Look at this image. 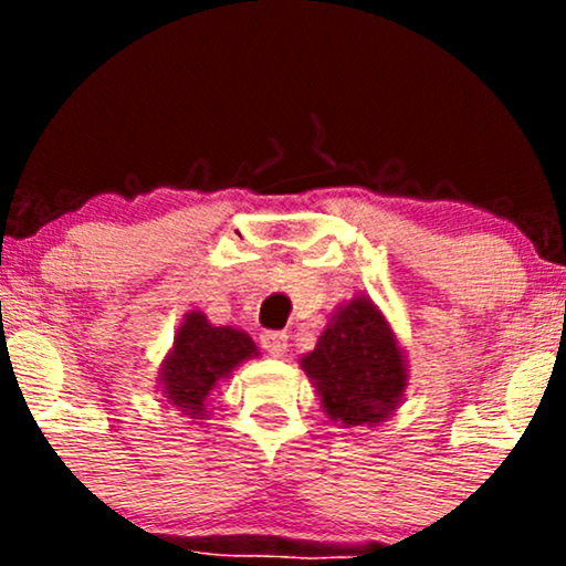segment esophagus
<instances>
[{
  "label": "esophagus",
  "instance_id": "1",
  "mask_svg": "<svg viewBox=\"0 0 566 566\" xmlns=\"http://www.w3.org/2000/svg\"><path fill=\"white\" fill-rule=\"evenodd\" d=\"M261 343L263 348L269 350V356H274V359H282V356L287 354V333H263Z\"/></svg>",
  "mask_w": 566,
  "mask_h": 566
}]
</instances>
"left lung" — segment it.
I'll return each mask as SVG.
<instances>
[{
  "label": "left lung",
  "mask_w": 566,
  "mask_h": 566,
  "mask_svg": "<svg viewBox=\"0 0 566 566\" xmlns=\"http://www.w3.org/2000/svg\"><path fill=\"white\" fill-rule=\"evenodd\" d=\"M322 401L340 428H375L405 401L407 356L373 297L354 295L329 314L314 350L301 356Z\"/></svg>",
  "instance_id": "obj_1"
}]
</instances>
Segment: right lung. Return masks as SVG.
<instances>
[{"label": "right lung", "mask_w": 566, "mask_h": 566, "mask_svg": "<svg viewBox=\"0 0 566 566\" xmlns=\"http://www.w3.org/2000/svg\"><path fill=\"white\" fill-rule=\"evenodd\" d=\"M261 356L244 329L216 327L201 311H188L175 329L172 348L159 365L161 396L191 420H207V401L233 369Z\"/></svg>", "instance_id": "add662e5"}]
</instances>
